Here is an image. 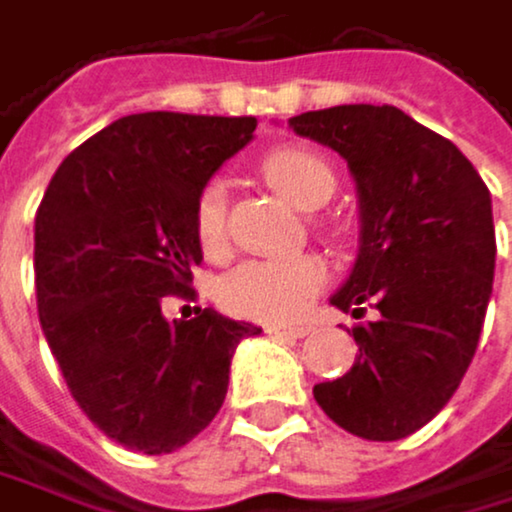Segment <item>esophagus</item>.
<instances>
[{
    "label": "esophagus",
    "instance_id": "esophagus-1",
    "mask_svg": "<svg viewBox=\"0 0 512 512\" xmlns=\"http://www.w3.org/2000/svg\"><path fill=\"white\" fill-rule=\"evenodd\" d=\"M267 331L276 338H304V334H310L307 325H267Z\"/></svg>",
    "mask_w": 512,
    "mask_h": 512
}]
</instances>
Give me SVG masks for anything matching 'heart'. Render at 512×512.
<instances>
[{
    "label": "heart",
    "mask_w": 512,
    "mask_h": 512,
    "mask_svg": "<svg viewBox=\"0 0 512 512\" xmlns=\"http://www.w3.org/2000/svg\"><path fill=\"white\" fill-rule=\"evenodd\" d=\"M267 184L291 205L313 211L325 205L338 187L331 162L304 147H279L261 159ZM227 190L208 181L193 205V230L199 245L211 254L224 242ZM322 285V264L313 254H282V258H251L221 279V301L227 310L264 322H291L304 313Z\"/></svg>",
    "instance_id": "heart-1"
}]
</instances>
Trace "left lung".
<instances>
[{"label":"left lung","instance_id":"left-lung-1","mask_svg":"<svg viewBox=\"0 0 512 512\" xmlns=\"http://www.w3.org/2000/svg\"><path fill=\"white\" fill-rule=\"evenodd\" d=\"M288 128L338 153L356 184L359 251L331 294L362 319L347 328L353 368L313 387L353 436L393 442L430 424L473 362L495 282L491 193L473 162L399 107L344 104L291 116Z\"/></svg>","mask_w":512,"mask_h":512}]
</instances>
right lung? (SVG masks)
Instances as JSON below:
<instances>
[{
    "label": "right lung",
    "instance_id": "1",
    "mask_svg": "<svg viewBox=\"0 0 512 512\" xmlns=\"http://www.w3.org/2000/svg\"><path fill=\"white\" fill-rule=\"evenodd\" d=\"M254 128L251 116H122L61 162L36 211L45 341L88 421L125 448L168 455L199 436L239 341L261 334L211 307L162 313L202 261L196 196Z\"/></svg>",
    "mask_w": 512,
    "mask_h": 512
}]
</instances>
